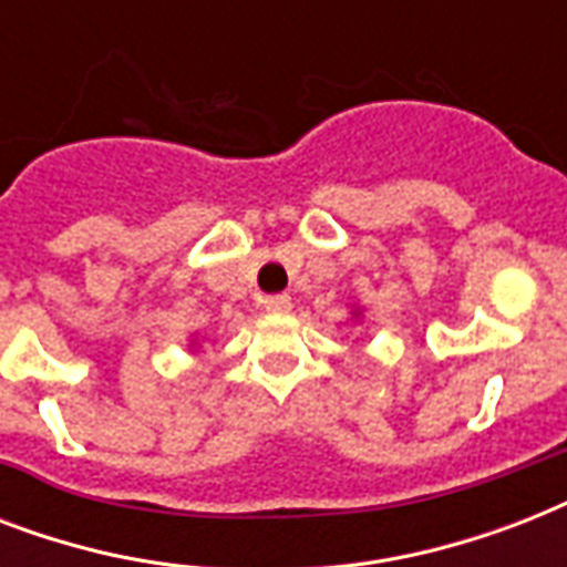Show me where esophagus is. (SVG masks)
Returning a JSON list of instances; mask_svg holds the SVG:
<instances>
[{"instance_id":"34e87169","label":"esophagus","mask_w":567,"mask_h":567,"mask_svg":"<svg viewBox=\"0 0 567 567\" xmlns=\"http://www.w3.org/2000/svg\"><path fill=\"white\" fill-rule=\"evenodd\" d=\"M265 309L267 311H288L291 309V297L288 293H270V297H265Z\"/></svg>"}]
</instances>
